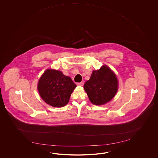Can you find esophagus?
<instances>
[{"label": "esophagus", "instance_id": "34e87169", "mask_svg": "<svg viewBox=\"0 0 158 158\" xmlns=\"http://www.w3.org/2000/svg\"><path fill=\"white\" fill-rule=\"evenodd\" d=\"M77 86H83V85H84V82H78V83H77Z\"/></svg>", "mask_w": 158, "mask_h": 158}]
</instances>
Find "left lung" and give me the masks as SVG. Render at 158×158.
<instances>
[{"label": "left lung", "instance_id": "1", "mask_svg": "<svg viewBox=\"0 0 158 158\" xmlns=\"http://www.w3.org/2000/svg\"><path fill=\"white\" fill-rule=\"evenodd\" d=\"M89 100L95 105H103L114 97L118 90V81L114 72L107 65L93 71L84 86Z\"/></svg>", "mask_w": 158, "mask_h": 158}]
</instances>
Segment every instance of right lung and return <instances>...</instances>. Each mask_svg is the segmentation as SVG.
<instances>
[{"label": "right lung", "mask_w": 158, "mask_h": 158, "mask_svg": "<svg viewBox=\"0 0 158 158\" xmlns=\"http://www.w3.org/2000/svg\"><path fill=\"white\" fill-rule=\"evenodd\" d=\"M76 85L61 71L48 69L40 77L37 86L40 97L54 107L67 104Z\"/></svg>", "instance_id": "right-lung-1"}]
</instances>
